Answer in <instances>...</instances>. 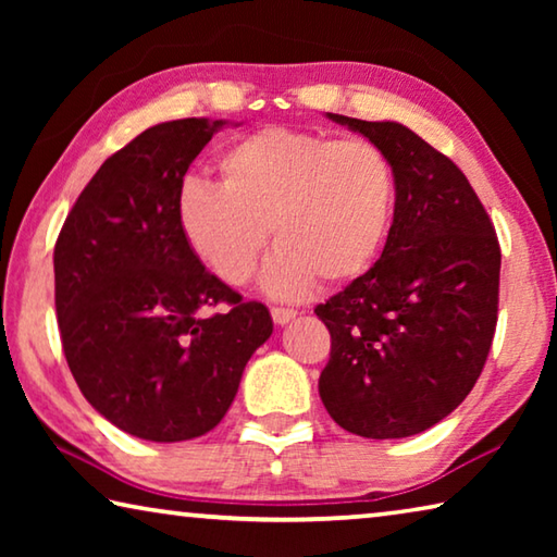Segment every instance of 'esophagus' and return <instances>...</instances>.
Segmentation results:
<instances>
[{"label":"esophagus","instance_id":"1","mask_svg":"<svg viewBox=\"0 0 557 557\" xmlns=\"http://www.w3.org/2000/svg\"><path fill=\"white\" fill-rule=\"evenodd\" d=\"M270 314H272V319H275V324H289L292 319L297 317V309H289V307H272Z\"/></svg>","mask_w":557,"mask_h":557}]
</instances>
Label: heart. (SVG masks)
Here are the masks:
<instances>
[{
  "label": "heart",
  "instance_id": "b5f03b06",
  "mask_svg": "<svg viewBox=\"0 0 557 557\" xmlns=\"http://www.w3.org/2000/svg\"><path fill=\"white\" fill-rule=\"evenodd\" d=\"M221 186L186 182L176 221L188 250L215 277L248 285L272 233L277 248L262 285L295 299L314 287L344 285L379 260L395 211L388 154L366 137L262 127L219 159Z\"/></svg>",
  "mask_w": 557,
  "mask_h": 557
}]
</instances>
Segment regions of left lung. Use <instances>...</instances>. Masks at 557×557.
<instances>
[{
    "label": "left lung",
    "mask_w": 557,
    "mask_h": 557,
    "mask_svg": "<svg viewBox=\"0 0 557 557\" xmlns=\"http://www.w3.org/2000/svg\"><path fill=\"white\" fill-rule=\"evenodd\" d=\"M329 117L388 154L395 211L375 265L314 309L332 334L319 395L354 435L410 437L447 418L482 375L502 248L449 157L398 122Z\"/></svg>",
    "instance_id": "left-lung-1"
}]
</instances>
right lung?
Wrapping results in <instances>:
<instances>
[{
	"label": "right lung",
	"mask_w": 557,
	"mask_h": 557,
	"mask_svg": "<svg viewBox=\"0 0 557 557\" xmlns=\"http://www.w3.org/2000/svg\"><path fill=\"white\" fill-rule=\"evenodd\" d=\"M223 125L162 122L117 149L53 248L73 379L102 418L149 442L194 440L219 425L245 363L272 334L268 307L211 275L178 231L186 169ZM219 304L230 309L209 315Z\"/></svg>",
	"instance_id": "obj_1"
}]
</instances>
